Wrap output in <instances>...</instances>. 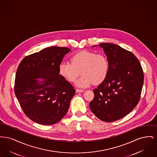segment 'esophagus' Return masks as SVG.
<instances>
[{
	"label": "esophagus",
	"mask_w": 157,
	"mask_h": 157,
	"mask_svg": "<svg viewBox=\"0 0 157 157\" xmlns=\"http://www.w3.org/2000/svg\"><path fill=\"white\" fill-rule=\"evenodd\" d=\"M76 91L77 92H83L84 91V90H81V89H78V88H77V89L76 90Z\"/></svg>",
	"instance_id": "obj_1"
}]
</instances>
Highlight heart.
<instances>
[{"mask_svg":"<svg viewBox=\"0 0 157 157\" xmlns=\"http://www.w3.org/2000/svg\"><path fill=\"white\" fill-rule=\"evenodd\" d=\"M71 62H62L59 65V72L67 81L74 82L82 75L76 85L81 87L92 83L98 85L106 79L109 70V62L103 54L82 51L76 53L71 58Z\"/></svg>","mask_w":157,"mask_h":157,"instance_id":"1","label":"heart"}]
</instances>
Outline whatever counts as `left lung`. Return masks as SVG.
<instances>
[{
    "instance_id": "1",
    "label": "left lung",
    "mask_w": 157,
    "mask_h": 157,
    "mask_svg": "<svg viewBox=\"0 0 157 157\" xmlns=\"http://www.w3.org/2000/svg\"><path fill=\"white\" fill-rule=\"evenodd\" d=\"M107 56L109 70L106 79L94 90L91 111L99 120H120L138 104L144 83V72L134 55L120 46L100 44Z\"/></svg>"
}]
</instances>
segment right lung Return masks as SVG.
I'll list each match as a JSON object with an SVG mask.
<instances>
[{
  "instance_id": "right-lung-1",
  "label": "right lung",
  "mask_w": 157,
  "mask_h": 157,
  "mask_svg": "<svg viewBox=\"0 0 157 157\" xmlns=\"http://www.w3.org/2000/svg\"><path fill=\"white\" fill-rule=\"evenodd\" d=\"M70 51L49 47L25 57L18 66L15 95L25 115L36 123L55 124L67 113L75 90L59 75V65ZM39 78L45 80L39 82Z\"/></svg>"
}]
</instances>
